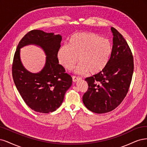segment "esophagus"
I'll return each instance as SVG.
<instances>
[{"instance_id": "1", "label": "esophagus", "mask_w": 147, "mask_h": 147, "mask_svg": "<svg viewBox=\"0 0 147 147\" xmlns=\"http://www.w3.org/2000/svg\"><path fill=\"white\" fill-rule=\"evenodd\" d=\"M80 78H77V77H75V76H73V82H76L78 81H79V80H80Z\"/></svg>"}]
</instances>
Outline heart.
Returning <instances> with one entry per match:
<instances>
[{"instance_id": "heart-1", "label": "heart", "mask_w": 147, "mask_h": 147, "mask_svg": "<svg viewBox=\"0 0 147 147\" xmlns=\"http://www.w3.org/2000/svg\"><path fill=\"white\" fill-rule=\"evenodd\" d=\"M112 53L110 41L93 33L80 32L73 34L68 45L61 46L57 52L59 63L68 70L80 61L75 73L92 75L101 73L108 63Z\"/></svg>"}]
</instances>
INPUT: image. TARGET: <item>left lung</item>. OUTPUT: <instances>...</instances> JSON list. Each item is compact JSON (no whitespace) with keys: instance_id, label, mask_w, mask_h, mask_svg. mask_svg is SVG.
Returning <instances> with one entry per match:
<instances>
[{"instance_id":"8db88e82","label":"left lung","mask_w":147,"mask_h":147,"mask_svg":"<svg viewBox=\"0 0 147 147\" xmlns=\"http://www.w3.org/2000/svg\"><path fill=\"white\" fill-rule=\"evenodd\" d=\"M113 46L110 59L101 73L86 79L88 89L82 101L89 111L104 113L113 111L128 92L134 71L133 56L123 36L111 27Z\"/></svg>"}]
</instances>
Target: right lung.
<instances>
[{"label":"right lung","mask_w":147,"mask_h":147,"mask_svg":"<svg viewBox=\"0 0 147 147\" xmlns=\"http://www.w3.org/2000/svg\"><path fill=\"white\" fill-rule=\"evenodd\" d=\"M61 39L59 34L34 30L28 32L18 45L12 67L13 80L23 100L35 112L48 113L56 111L72 85V78L59 64L57 52ZM28 45L40 47L47 56L44 67L36 74L28 71L20 60V49Z\"/></svg>","instance_id":"1"}]
</instances>
